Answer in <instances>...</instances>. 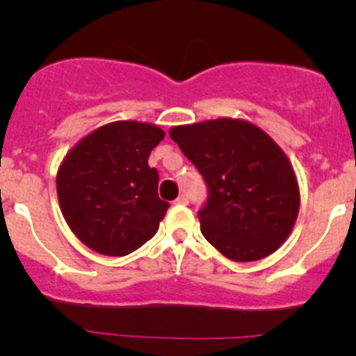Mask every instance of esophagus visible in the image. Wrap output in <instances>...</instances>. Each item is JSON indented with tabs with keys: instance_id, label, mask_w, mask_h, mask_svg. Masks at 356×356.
I'll return each mask as SVG.
<instances>
[{
	"instance_id": "obj_1",
	"label": "esophagus",
	"mask_w": 356,
	"mask_h": 356,
	"mask_svg": "<svg viewBox=\"0 0 356 356\" xmlns=\"http://www.w3.org/2000/svg\"><path fill=\"white\" fill-rule=\"evenodd\" d=\"M175 203H177V204H188L189 198L186 195H181L177 200H175Z\"/></svg>"
}]
</instances>
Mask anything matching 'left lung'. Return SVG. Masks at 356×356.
I'll use <instances>...</instances> for the list:
<instances>
[{
  "label": "left lung",
  "instance_id": "obj_1",
  "mask_svg": "<svg viewBox=\"0 0 356 356\" xmlns=\"http://www.w3.org/2000/svg\"><path fill=\"white\" fill-rule=\"evenodd\" d=\"M208 186L198 211L204 239L234 261L268 257L289 238L300 211L293 165L265 131L241 118L168 131Z\"/></svg>",
  "mask_w": 356,
  "mask_h": 356
}]
</instances>
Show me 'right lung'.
<instances>
[{
	"label": "right lung",
	"instance_id": "1",
	"mask_svg": "<svg viewBox=\"0 0 356 356\" xmlns=\"http://www.w3.org/2000/svg\"><path fill=\"white\" fill-rule=\"evenodd\" d=\"M163 138L148 122H110L63 158L56 172L60 208L92 251L125 257L156 234L168 203L158 198V172L148 158Z\"/></svg>",
	"mask_w": 356,
	"mask_h": 356
}]
</instances>
